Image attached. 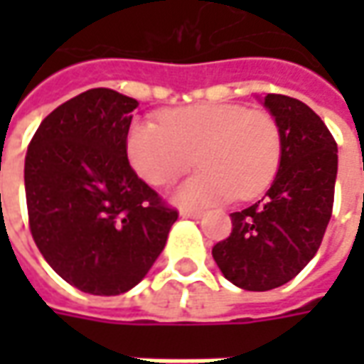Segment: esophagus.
<instances>
[{"label": "esophagus", "mask_w": 364, "mask_h": 364, "mask_svg": "<svg viewBox=\"0 0 364 364\" xmlns=\"http://www.w3.org/2000/svg\"><path fill=\"white\" fill-rule=\"evenodd\" d=\"M183 218H193V220H198V218H203V213L200 210H181L179 213Z\"/></svg>", "instance_id": "34e87169"}]
</instances>
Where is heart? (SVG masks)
<instances>
[{"instance_id": "1", "label": "heart", "mask_w": 364, "mask_h": 364, "mask_svg": "<svg viewBox=\"0 0 364 364\" xmlns=\"http://www.w3.org/2000/svg\"><path fill=\"white\" fill-rule=\"evenodd\" d=\"M282 136L265 111L242 105H195L161 114V127L132 122L127 134L130 166L144 181L164 187L197 164L203 171L171 193L179 206L200 208L257 197L279 169Z\"/></svg>"}]
</instances>
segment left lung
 Returning a JSON list of instances; mask_svg holds the SVG:
<instances>
[{"mask_svg":"<svg viewBox=\"0 0 364 364\" xmlns=\"http://www.w3.org/2000/svg\"><path fill=\"white\" fill-rule=\"evenodd\" d=\"M263 105L279 122L282 154L267 195L232 213V234L213 247L222 274L263 292L294 279L310 263L333 208L337 144L302 101L269 93Z\"/></svg>","mask_w":364,"mask_h":364,"instance_id":"1","label":"left lung"}]
</instances>
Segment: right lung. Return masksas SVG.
Here are the masks:
<instances>
[{"label":"right lung","mask_w":364,"mask_h":364,"mask_svg":"<svg viewBox=\"0 0 364 364\" xmlns=\"http://www.w3.org/2000/svg\"><path fill=\"white\" fill-rule=\"evenodd\" d=\"M136 107L105 87L80 93L41 122L25 158L36 247L64 281L97 296L142 281L177 220L128 164Z\"/></svg>","instance_id":"right-lung-1"}]
</instances>
